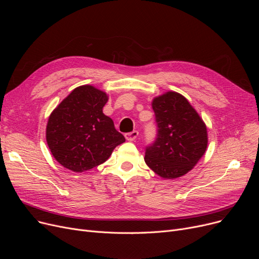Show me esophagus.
<instances>
[{"label":"esophagus","mask_w":259,"mask_h":259,"mask_svg":"<svg viewBox=\"0 0 259 259\" xmlns=\"http://www.w3.org/2000/svg\"><path fill=\"white\" fill-rule=\"evenodd\" d=\"M138 135H139V131L134 130V131H132V132L126 133V134H125V138H126V140H127V141L132 142V141H134L135 139L138 138Z\"/></svg>","instance_id":"esophagus-1"}]
</instances>
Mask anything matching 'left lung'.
Instances as JSON below:
<instances>
[{
  "label": "left lung",
  "mask_w": 259,
  "mask_h": 259,
  "mask_svg": "<svg viewBox=\"0 0 259 259\" xmlns=\"http://www.w3.org/2000/svg\"><path fill=\"white\" fill-rule=\"evenodd\" d=\"M157 125L154 143L146 147L145 161L160 178L185 175L197 164L208 145L205 122L182 94L169 91L154 98Z\"/></svg>",
  "instance_id": "obj_1"
}]
</instances>
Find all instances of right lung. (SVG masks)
<instances>
[{"label": "right lung", "instance_id": "add662e5", "mask_svg": "<svg viewBox=\"0 0 259 259\" xmlns=\"http://www.w3.org/2000/svg\"><path fill=\"white\" fill-rule=\"evenodd\" d=\"M108 95L93 86L75 88L50 114L46 141L60 164L84 172L105 162L124 143L113 120L103 113Z\"/></svg>", "mask_w": 259, "mask_h": 259}]
</instances>
